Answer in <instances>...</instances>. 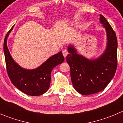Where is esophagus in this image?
Segmentation results:
<instances>
[{
	"mask_svg": "<svg viewBox=\"0 0 123 123\" xmlns=\"http://www.w3.org/2000/svg\"><path fill=\"white\" fill-rule=\"evenodd\" d=\"M62 53H63V56L65 57V58H66V55H67L68 54V51L66 49H63L62 51Z\"/></svg>",
	"mask_w": 123,
	"mask_h": 123,
	"instance_id": "1",
	"label": "esophagus"
}]
</instances>
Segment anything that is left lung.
Segmentation results:
<instances>
[{
    "instance_id": "1",
    "label": "left lung",
    "mask_w": 123,
    "mask_h": 123,
    "mask_svg": "<svg viewBox=\"0 0 123 123\" xmlns=\"http://www.w3.org/2000/svg\"><path fill=\"white\" fill-rule=\"evenodd\" d=\"M100 22L105 29L107 43L105 51L97 58H87L78 54L73 45L68 46L66 61L71 78L77 92L84 95L105 89L115 75L117 67V38L115 31L102 15Z\"/></svg>"
}]
</instances>
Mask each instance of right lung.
I'll list each match as a JSON object with an SVG mask.
<instances>
[{"label": "right lung", "mask_w": 123, "mask_h": 123, "mask_svg": "<svg viewBox=\"0 0 123 123\" xmlns=\"http://www.w3.org/2000/svg\"><path fill=\"white\" fill-rule=\"evenodd\" d=\"M13 28L5 37L3 51L7 72L12 83L23 93L38 96L48 90L51 83V72L54 68L65 60L62 52L53 55L37 68L28 69L22 68L14 60L7 46V40Z\"/></svg>", "instance_id": "1"}]
</instances>
